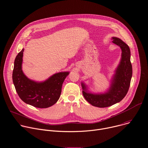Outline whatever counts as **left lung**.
Returning <instances> with one entry per match:
<instances>
[{"mask_svg":"<svg viewBox=\"0 0 148 148\" xmlns=\"http://www.w3.org/2000/svg\"><path fill=\"white\" fill-rule=\"evenodd\" d=\"M112 43L121 49V58L116 68L109 90L105 93L93 94L87 91V86L82 83L83 95L86 100L93 106L105 108L120 102L127 95L132 77V65L130 62V50L120 38L113 37Z\"/></svg>","mask_w":148,"mask_h":148,"instance_id":"1","label":"left lung"}]
</instances>
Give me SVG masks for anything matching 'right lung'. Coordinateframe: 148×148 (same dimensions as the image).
<instances>
[{
    "label": "right lung",
    "mask_w": 148,
    "mask_h": 148,
    "mask_svg": "<svg viewBox=\"0 0 148 148\" xmlns=\"http://www.w3.org/2000/svg\"><path fill=\"white\" fill-rule=\"evenodd\" d=\"M24 49L18 53L14 61L12 73L13 83L21 99L38 108H46L56 103L60 98L62 86L69 72L53 74L43 82H36L28 78L22 70Z\"/></svg>",
    "instance_id": "right-lung-1"
}]
</instances>
